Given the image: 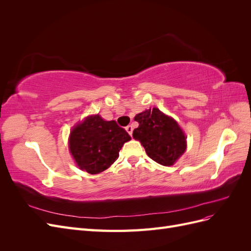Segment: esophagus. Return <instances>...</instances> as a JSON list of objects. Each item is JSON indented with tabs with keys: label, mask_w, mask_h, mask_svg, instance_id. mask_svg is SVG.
Returning <instances> with one entry per match:
<instances>
[{
	"label": "esophagus",
	"mask_w": 251,
	"mask_h": 251,
	"mask_svg": "<svg viewBox=\"0 0 251 251\" xmlns=\"http://www.w3.org/2000/svg\"><path fill=\"white\" fill-rule=\"evenodd\" d=\"M126 132L130 134L131 136H132V134H133V130H134V127H133V126H127L126 127Z\"/></svg>",
	"instance_id": "esophagus-1"
}]
</instances>
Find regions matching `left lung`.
<instances>
[{
    "label": "left lung",
    "instance_id": "left-lung-1",
    "mask_svg": "<svg viewBox=\"0 0 251 251\" xmlns=\"http://www.w3.org/2000/svg\"><path fill=\"white\" fill-rule=\"evenodd\" d=\"M139 124L133 137L139 140L148 156L157 163L171 166L186 150V136L174 118L158 108L143 111L134 118Z\"/></svg>",
    "mask_w": 251,
    "mask_h": 251
}]
</instances>
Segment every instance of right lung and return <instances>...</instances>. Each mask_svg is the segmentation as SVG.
I'll use <instances>...</instances> for the list:
<instances>
[{
    "label": "right lung",
    "mask_w": 251,
    "mask_h": 251,
    "mask_svg": "<svg viewBox=\"0 0 251 251\" xmlns=\"http://www.w3.org/2000/svg\"><path fill=\"white\" fill-rule=\"evenodd\" d=\"M131 136L116 121L91 115L75 126L70 133L69 150L81 171L100 174L117 160L119 151Z\"/></svg>",
    "instance_id": "right-lung-1"
}]
</instances>
